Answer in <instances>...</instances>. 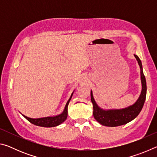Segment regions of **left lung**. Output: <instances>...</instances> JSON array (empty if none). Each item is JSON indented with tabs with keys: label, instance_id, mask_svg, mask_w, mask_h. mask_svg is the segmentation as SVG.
I'll list each match as a JSON object with an SVG mask.
<instances>
[{
	"label": "left lung",
	"instance_id": "left-lung-1",
	"mask_svg": "<svg viewBox=\"0 0 157 157\" xmlns=\"http://www.w3.org/2000/svg\"><path fill=\"white\" fill-rule=\"evenodd\" d=\"M140 68V78L142 83V91L139 99L130 107L123 109H115L105 111L100 109L95 103L93 97L92 91H91V99L94 106V117L98 123L104 126L117 127L128 123L129 122L138 116L144 105L146 93H147V86L144 74L143 72L141 61L136 55H134Z\"/></svg>",
	"mask_w": 157,
	"mask_h": 157
}]
</instances>
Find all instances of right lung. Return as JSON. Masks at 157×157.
<instances>
[{
  "mask_svg": "<svg viewBox=\"0 0 157 157\" xmlns=\"http://www.w3.org/2000/svg\"><path fill=\"white\" fill-rule=\"evenodd\" d=\"M72 95L70 98V99L66 103V107L64 110H63V113H61L60 115H58L54 117H46V118H28V117L23 116L25 118L27 119V120L30 122L31 123H33L35 125L40 126V127H55L59 125V124H62L66 121V119L67 118L68 116V105L69 104V102L72 98Z\"/></svg>",
  "mask_w": 157,
  "mask_h": 157,
  "instance_id": "right-lung-1",
  "label": "right lung"
}]
</instances>
